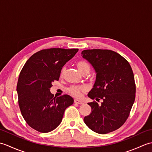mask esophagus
Here are the masks:
<instances>
[{
    "label": "esophagus",
    "instance_id": "34e87169",
    "mask_svg": "<svg viewBox=\"0 0 152 152\" xmlns=\"http://www.w3.org/2000/svg\"><path fill=\"white\" fill-rule=\"evenodd\" d=\"M74 103H76V104H83V102L78 99H74Z\"/></svg>",
    "mask_w": 152,
    "mask_h": 152
}]
</instances>
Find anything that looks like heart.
I'll list each match as a JSON object with an SVG mask.
<instances>
[{
    "label": "heart",
    "mask_w": 152,
    "mask_h": 152,
    "mask_svg": "<svg viewBox=\"0 0 152 152\" xmlns=\"http://www.w3.org/2000/svg\"><path fill=\"white\" fill-rule=\"evenodd\" d=\"M76 66L78 67V69L79 71L81 72L82 74H85V73H88L89 72L90 68L89 64L86 62L85 61H78V62L76 63ZM65 71V68L63 67L62 69L61 70V76H62L63 75V74ZM83 88L82 86H72L70 87V88L68 89V91L70 93L71 95L76 96H80V95H81V92L83 91Z\"/></svg>",
    "instance_id": "heart-1"
}]
</instances>
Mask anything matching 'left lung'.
I'll return each instance as SVG.
<instances>
[{
	"instance_id": "left-lung-1",
	"label": "left lung",
	"mask_w": 152,
	"mask_h": 152,
	"mask_svg": "<svg viewBox=\"0 0 152 152\" xmlns=\"http://www.w3.org/2000/svg\"><path fill=\"white\" fill-rule=\"evenodd\" d=\"M82 56L91 64L96 80L88 96L97 102H89L91 112L83 119L86 125L99 134L118 129L129 117L135 99L134 74L128 61L108 50H86Z\"/></svg>"
}]
</instances>
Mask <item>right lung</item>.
Masks as SVG:
<instances>
[{"instance_id": "add662e5", "label": "right lung", "mask_w": 152, "mask_h": 152, "mask_svg": "<svg viewBox=\"0 0 152 152\" xmlns=\"http://www.w3.org/2000/svg\"><path fill=\"white\" fill-rule=\"evenodd\" d=\"M78 49L50 48L38 51L25 63L19 74L17 89L21 114L27 124L40 133L56 129L64 110L72 105V96L58 97L50 92L52 82L58 81L63 66Z\"/></svg>"}]
</instances>
